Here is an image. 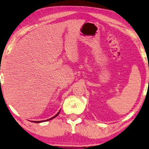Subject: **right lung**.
Masks as SVG:
<instances>
[{"label": "right lung", "instance_id": "1", "mask_svg": "<svg viewBox=\"0 0 149 149\" xmlns=\"http://www.w3.org/2000/svg\"><path fill=\"white\" fill-rule=\"evenodd\" d=\"M59 113H60V111L55 116H54L53 117V118H50V119H48V120H42V121H33V122H36V123H39V122H44V121H49V120H52V119H54V118H56V117H57L58 115H59Z\"/></svg>", "mask_w": 149, "mask_h": 149}]
</instances>
